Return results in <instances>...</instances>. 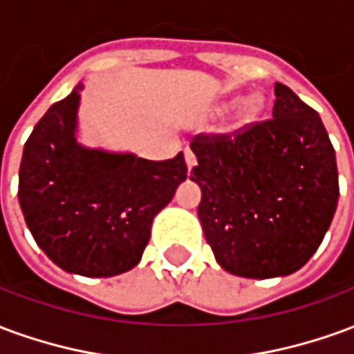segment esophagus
Here are the masks:
<instances>
[{"label": "esophagus", "mask_w": 354, "mask_h": 354, "mask_svg": "<svg viewBox=\"0 0 354 354\" xmlns=\"http://www.w3.org/2000/svg\"><path fill=\"white\" fill-rule=\"evenodd\" d=\"M184 157H185V165H187V169L192 170L195 165H197V157H195V153H193L189 147H185L184 149Z\"/></svg>", "instance_id": "obj_1"}]
</instances>
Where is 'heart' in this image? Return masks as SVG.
<instances>
[{
  "label": "heart",
  "instance_id": "b5f03b06",
  "mask_svg": "<svg viewBox=\"0 0 354 354\" xmlns=\"http://www.w3.org/2000/svg\"><path fill=\"white\" fill-rule=\"evenodd\" d=\"M263 108V102L260 96H250L243 102V106L239 108L237 115H235V127H246L248 123H252L254 119L258 117V113Z\"/></svg>",
  "mask_w": 354,
  "mask_h": 354
}]
</instances>
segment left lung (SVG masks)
Instances as JSON below:
<instances>
[{"label":"left lung","instance_id":"8db88e82","mask_svg":"<svg viewBox=\"0 0 354 354\" xmlns=\"http://www.w3.org/2000/svg\"><path fill=\"white\" fill-rule=\"evenodd\" d=\"M192 180L201 225L216 261L246 279L304 267L334 218L335 151L319 113L274 83L273 117L233 134H199Z\"/></svg>","mask_w":354,"mask_h":354}]
</instances>
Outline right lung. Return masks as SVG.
<instances>
[{
  "mask_svg": "<svg viewBox=\"0 0 354 354\" xmlns=\"http://www.w3.org/2000/svg\"><path fill=\"white\" fill-rule=\"evenodd\" d=\"M83 83L53 104L24 144L19 203L30 233L60 269L113 277L138 266L153 218L187 178L184 153L147 161L77 142Z\"/></svg>",
  "mask_w": 354,
  "mask_h": 354,
  "instance_id": "right-lung-1",
  "label": "right lung"
}]
</instances>
